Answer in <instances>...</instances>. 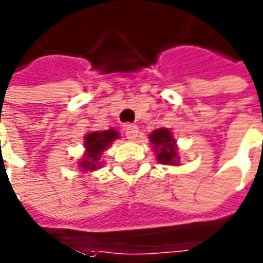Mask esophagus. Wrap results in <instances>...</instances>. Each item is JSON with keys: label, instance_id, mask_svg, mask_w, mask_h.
<instances>
[{"label": "esophagus", "instance_id": "1", "mask_svg": "<svg viewBox=\"0 0 263 263\" xmlns=\"http://www.w3.org/2000/svg\"><path fill=\"white\" fill-rule=\"evenodd\" d=\"M125 137L128 139H135L138 137V126L132 124L125 125Z\"/></svg>", "mask_w": 263, "mask_h": 263}]
</instances>
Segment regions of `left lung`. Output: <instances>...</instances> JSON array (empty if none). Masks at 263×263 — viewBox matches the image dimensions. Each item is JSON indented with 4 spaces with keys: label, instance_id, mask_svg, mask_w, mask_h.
I'll return each mask as SVG.
<instances>
[{
    "label": "left lung",
    "instance_id": "8db88e82",
    "mask_svg": "<svg viewBox=\"0 0 263 263\" xmlns=\"http://www.w3.org/2000/svg\"><path fill=\"white\" fill-rule=\"evenodd\" d=\"M149 139L157 151L158 161L162 164H177V151L174 146L176 142L168 128L157 129L149 135Z\"/></svg>",
    "mask_w": 263,
    "mask_h": 263
}]
</instances>
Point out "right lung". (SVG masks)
<instances>
[{
	"label": "right lung",
	"mask_w": 263,
	"mask_h": 263,
	"mask_svg": "<svg viewBox=\"0 0 263 263\" xmlns=\"http://www.w3.org/2000/svg\"><path fill=\"white\" fill-rule=\"evenodd\" d=\"M118 138V132L115 129L108 131H96L87 134L85 137V146H86V155L80 162V167L83 171H93L101 164L102 153L108 148L115 139Z\"/></svg>",
	"instance_id": "right-lung-1"
}]
</instances>
